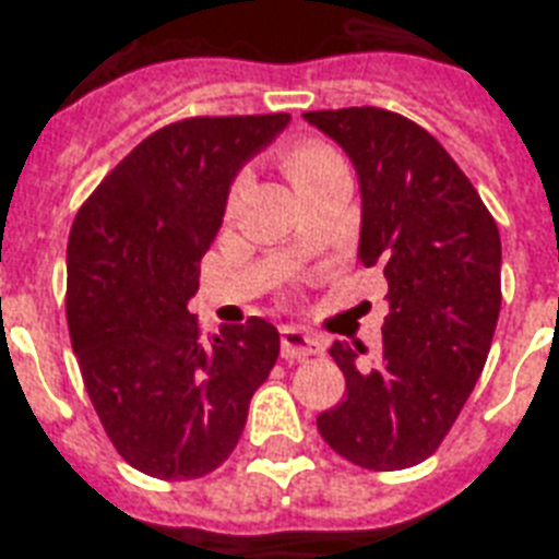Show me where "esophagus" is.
<instances>
[{
  "label": "esophagus",
  "instance_id": "34e87169",
  "mask_svg": "<svg viewBox=\"0 0 559 559\" xmlns=\"http://www.w3.org/2000/svg\"><path fill=\"white\" fill-rule=\"evenodd\" d=\"M322 350V342L316 340L313 333L301 331V328H281V357L284 359L316 357Z\"/></svg>",
  "mask_w": 559,
  "mask_h": 559
}]
</instances>
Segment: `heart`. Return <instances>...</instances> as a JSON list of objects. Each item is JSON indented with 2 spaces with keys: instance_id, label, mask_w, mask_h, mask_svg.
Returning <instances> with one entry per match:
<instances>
[{
  "instance_id": "1",
  "label": "heart",
  "mask_w": 559,
  "mask_h": 559,
  "mask_svg": "<svg viewBox=\"0 0 559 559\" xmlns=\"http://www.w3.org/2000/svg\"><path fill=\"white\" fill-rule=\"evenodd\" d=\"M336 162H342L340 156H336V151L328 147L324 142H316V139L293 142L289 147H284V153H281V168H284V174H287V179L293 182L296 191L313 177H319L322 170L336 165ZM237 193H240V179H237L235 186H231V191H228V209L235 205Z\"/></svg>"
}]
</instances>
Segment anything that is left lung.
Instances as JSON below:
<instances>
[{
  "label": "left lung",
  "instance_id": "1",
  "mask_svg": "<svg viewBox=\"0 0 559 559\" xmlns=\"http://www.w3.org/2000/svg\"><path fill=\"white\" fill-rule=\"evenodd\" d=\"M359 174V261L389 281L382 348L333 342L345 400L319 415L333 452L366 469L432 455L487 362L502 307V240L464 170L432 133L380 107L305 112Z\"/></svg>",
  "mask_w": 559,
  "mask_h": 559
}]
</instances>
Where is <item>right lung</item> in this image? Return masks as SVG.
I'll list each match as a JSON object with an SVG mask.
<instances>
[{"mask_svg":"<svg viewBox=\"0 0 559 559\" xmlns=\"http://www.w3.org/2000/svg\"><path fill=\"white\" fill-rule=\"evenodd\" d=\"M287 112L197 116L135 144L83 202L69 235L66 319L100 426L130 467L188 481L231 455L281 340L270 322L202 340L188 301L231 179Z\"/></svg>","mask_w":559,"mask_h":559,"instance_id":"obj_1","label":"right lung"}]
</instances>
